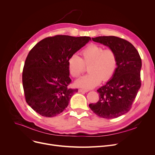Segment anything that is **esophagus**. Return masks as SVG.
Here are the masks:
<instances>
[{
  "instance_id": "1",
  "label": "esophagus",
  "mask_w": 155,
  "mask_h": 155,
  "mask_svg": "<svg viewBox=\"0 0 155 155\" xmlns=\"http://www.w3.org/2000/svg\"><path fill=\"white\" fill-rule=\"evenodd\" d=\"M78 92H82V93H86V92H88V90H85V89H79Z\"/></svg>"
}]
</instances>
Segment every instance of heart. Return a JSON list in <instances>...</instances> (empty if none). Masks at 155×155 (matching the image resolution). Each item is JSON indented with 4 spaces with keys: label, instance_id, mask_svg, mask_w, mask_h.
<instances>
[{
    "label": "heart",
    "instance_id": "heart-1",
    "mask_svg": "<svg viewBox=\"0 0 155 155\" xmlns=\"http://www.w3.org/2000/svg\"><path fill=\"white\" fill-rule=\"evenodd\" d=\"M117 66V58L112 49H105L95 44L87 46L82 51V58L73 54L68 61V68L71 77H80L88 67V74L75 82L77 87L89 89L99 85L101 80L107 81L114 74Z\"/></svg>",
    "mask_w": 155,
    "mask_h": 155
}]
</instances>
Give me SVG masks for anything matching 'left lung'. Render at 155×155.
<instances>
[{
	"label": "left lung",
	"mask_w": 155,
	"mask_h": 155,
	"mask_svg": "<svg viewBox=\"0 0 155 155\" xmlns=\"http://www.w3.org/2000/svg\"><path fill=\"white\" fill-rule=\"evenodd\" d=\"M92 39L115 51L117 67L112 79L97 91L99 101L89 104V107L101 117L116 118L131 109L141 87V57L136 48L123 38L109 36Z\"/></svg>",
	"instance_id": "8db88e82"
}]
</instances>
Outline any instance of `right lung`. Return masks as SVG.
Wrapping results in <instances>:
<instances>
[{"label": "right lung", "instance_id": "add662e5", "mask_svg": "<svg viewBox=\"0 0 155 155\" xmlns=\"http://www.w3.org/2000/svg\"><path fill=\"white\" fill-rule=\"evenodd\" d=\"M91 38L67 35L50 36L40 41L29 52L22 71L26 102L41 116L52 117L68 105L77 88H68V61Z\"/></svg>", "mask_w": 155, "mask_h": 155}]
</instances>
